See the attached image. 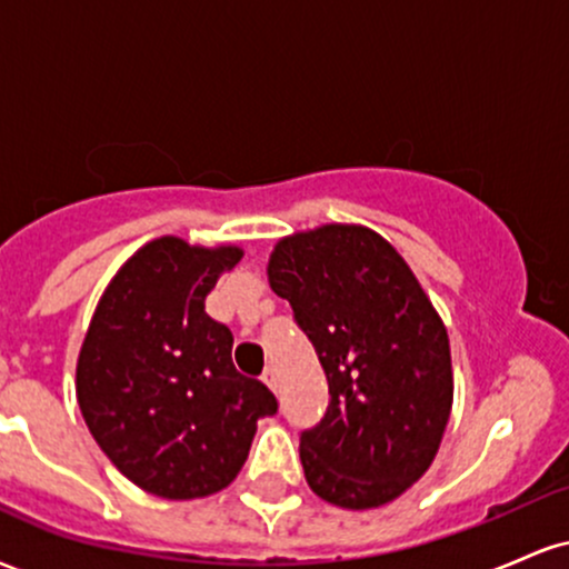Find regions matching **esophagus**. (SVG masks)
I'll use <instances>...</instances> for the list:
<instances>
[{
	"mask_svg": "<svg viewBox=\"0 0 569 569\" xmlns=\"http://www.w3.org/2000/svg\"><path fill=\"white\" fill-rule=\"evenodd\" d=\"M262 382L267 385V388L272 390V393H276V390H278V375H276V369L267 367V369L262 371Z\"/></svg>",
	"mask_w": 569,
	"mask_h": 569,
	"instance_id": "obj_1",
	"label": "esophagus"
}]
</instances>
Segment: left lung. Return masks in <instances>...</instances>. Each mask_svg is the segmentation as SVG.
I'll return each mask as SVG.
<instances>
[{
	"mask_svg": "<svg viewBox=\"0 0 569 569\" xmlns=\"http://www.w3.org/2000/svg\"><path fill=\"white\" fill-rule=\"evenodd\" d=\"M329 380V407L299 436L305 479L339 508L396 500L428 471L452 411L439 312L382 234L323 224L278 240L267 264Z\"/></svg>",
	"mask_w": 569,
	"mask_h": 569,
	"instance_id": "1",
	"label": "left lung"
}]
</instances>
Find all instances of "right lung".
I'll return each instance as SVG.
<instances>
[{
	"label": "right lung",
	"mask_w": 569,
	"mask_h": 569,
	"mask_svg": "<svg viewBox=\"0 0 569 569\" xmlns=\"http://www.w3.org/2000/svg\"><path fill=\"white\" fill-rule=\"evenodd\" d=\"M238 246L152 240L112 278L77 361V401L117 471L166 500L208 498L243 468L259 417L278 411L264 382L232 363V331L206 297Z\"/></svg>",
	"instance_id": "obj_1"
}]
</instances>
